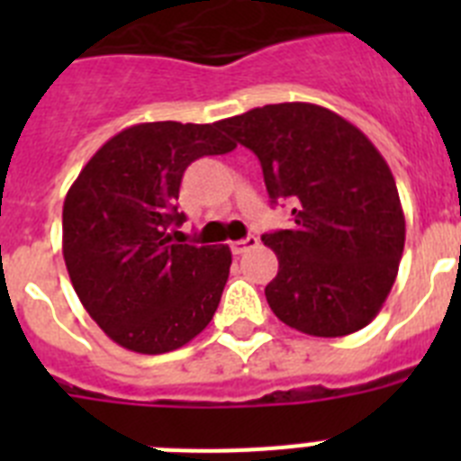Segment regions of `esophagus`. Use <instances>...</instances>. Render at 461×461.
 <instances>
[{
  "mask_svg": "<svg viewBox=\"0 0 461 461\" xmlns=\"http://www.w3.org/2000/svg\"><path fill=\"white\" fill-rule=\"evenodd\" d=\"M254 247H258V238H256V235H249V238L235 240V242H230V249H233V254H244V251L254 249Z\"/></svg>",
  "mask_w": 461,
  "mask_h": 461,
  "instance_id": "esophagus-1",
  "label": "esophagus"
}]
</instances>
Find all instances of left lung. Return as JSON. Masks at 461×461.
I'll list each match as a JSON object with an SVG mask.
<instances>
[{"label": "left lung", "instance_id": "obj_1", "mask_svg": "<svg viewBox=\"0 0 461 461\" xmlns=\"http://www.w3.org/2000/svg\"><path fill=\"white\" fill-rule=\"evenodd\" d=\"M219 129L258 157L272 203H293V226L260 238L279 258L266 286L276 319L312 337H344L372 323L406 240L397 185L372 140L303 101L254 108Z\"/></svg>", "mask_w": 461, "mask_h": 461}]
</instances>
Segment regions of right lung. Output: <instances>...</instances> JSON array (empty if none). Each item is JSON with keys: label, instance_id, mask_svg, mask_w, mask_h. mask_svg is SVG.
I'll return each mask as SVG.
<instances>
[{"label": "right lung", "instance_id": "1", "mask_svg": "<svg viewBox=\"0 0 461 461\" xmlns=\"http://www.w3.org/2000/svg\"><path fill=\"white\" fill-rule=\"evenodd\" d=\"M235 142L214 124L145 122L110 138L64 198L62 251L80 303L115 344L158 356L201 335L230 270L226 244H185L182 175Z\"/></svg>", "mask_w": 461, "mask_h": 461}]
</instances>
